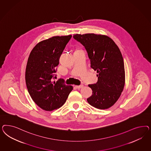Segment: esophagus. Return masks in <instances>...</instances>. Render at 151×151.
<instances>
[{
    "label": "esophagus",
    "instance_id": "obj_1",
    "mask_svg": "<svg viewBox=\"0 0 151 151\" xmlns=\"http://www.w3.org/2000/svg\"><path fill=\"white\" fill-rule=\"evenodd\" d=\"M83 86V85H79V86H75V87H76L78 89L81 88Z\"/></svg>",
    "mask_w": 151,
    "mask_h": 151
}]
</instances>
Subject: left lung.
<instances>
[{
  "mask_svg": "<svg viewBox=\"0 0 151 151\" xmlns=\"http://www.w3.org/2000/svg\"><path fill=\"white\" fill-rule=\"evenodd\" d=\"M73 37L84 46L91 68L98 73L97 82L88 85L92 95L87 102L101 110L110 108L118 100L125 83L124 59L119 47L104 35L76 34Z\"/></svg>",
  "mask_w": 151,
  "mask_h": 151,
  "instance_id": "8db88e82",
  "label": "left lung"
}]
</instances>
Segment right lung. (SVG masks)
I'll list each match as a JSON object with an SVG mask.
<instances>
[{"label": "right lung", "mask_w": 151, "mask_h": 151, "mask_svg": "<svg viewBox=\"0 0 151 151\" xmlns=\"http://www.w3.org/2000/svg\"><path fill=\"white\" fill-rule=\"evenodd\" d=\"M72 35L56 36L37 44L31 51L25 70V82L32 100L42 110L51 111L64 105L72 86L60 78L52 82L56 68Z\"/></svg>", "instance_id": "obj_1"}]
</instances>
